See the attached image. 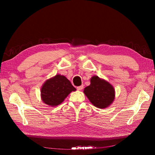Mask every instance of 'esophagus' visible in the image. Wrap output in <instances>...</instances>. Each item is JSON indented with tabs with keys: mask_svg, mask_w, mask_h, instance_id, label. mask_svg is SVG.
<instances>
[{
	"mask_svg": "<svg viewBox=\"0 0 155 155\" xmlns=\"http://www.w3.org/2000/svg\"><path fill=\"white\" fill-rule=\"evenodd\" d=\"M83 88V85H81V86H79V87H77V89L78 91H81L82 90Z\"/></svg>",
	"mask_w": 155,
	"mask_h": 155,
	"instance_id": "34e87169",
	"label": "esophagus"
}]
</instances>
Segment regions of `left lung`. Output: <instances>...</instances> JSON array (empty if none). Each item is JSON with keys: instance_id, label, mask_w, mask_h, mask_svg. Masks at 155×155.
I'll list each match as a JSON object with an SVG mask.
<instances>
[{"instance_id": "left-lung-1", "label": "left lung", "mask_w": 155, "mask_h": 155, "mask_svg": "<svg viewBox=\"0 0 155 155\" xmlns=\"http://www.w3.org/2000/svg\"><path fill=\"white\" fill-rule=\"evenodd\" d=\"M84 93L92 104L100 109L110 105L115 96L113 87L96 76L91 79V85L85 88Z\"/></svg>"}]
</instances>
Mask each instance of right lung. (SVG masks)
Here are the masks:
<instances>
[{"mask_svg":"<svg viewBox=\"0 0 155 155\" xmlns=\"http://www.w3.org/2000/svg\"><path fill=\"white\" fill-rule=\"evenodd\" d=\"M76 91L66 77L58 74L46 81L42 87V100L46 105L55 107L61 104L70 92Z\"/></svg>","mask_w":155,"mask_h":155,"instance_id":"obj_1","label":"right lung"}]
</instances>
